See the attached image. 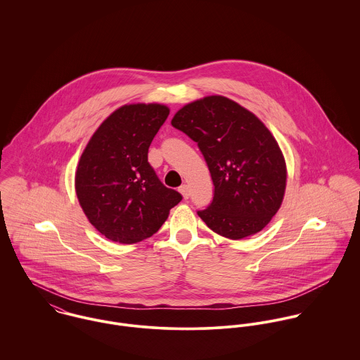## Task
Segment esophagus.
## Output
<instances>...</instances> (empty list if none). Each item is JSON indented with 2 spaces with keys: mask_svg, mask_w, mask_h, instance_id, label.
<instances>
[{
  "mask_svg": "<svg viewBox=\"0 0 360 360\" xmlns=\"http://www.w3.org/2000/svg\"><path fill=\"white\" fill-rule=\"evenodd\" d=\"M179 191L181 193V195H183L186 200L190 197V187H188L187 184H183V186L179 188Z\"/></svg>",
  "mask_w": 360,
  "mask_h": 360,
  "instance_id": "1",
  "label": "esophagus"
}]
</instances>
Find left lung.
Returning a JSON list of instances; mask_svg holds the SVG:
<instances>
[{"mask_svg":"<svg viewBox=\"0 0 360 360\" xmlns=\"http://www.w3.org/2000/svg\"><path fill=\"white\" fill-rule=\"evenodd\" d=\"M172 126L205 158L213 201L198 216L214 233L241 240L257 234L280 209L287 184L283 153L252 112L221 96L184 105Z\"/></svg>","mask_w":360,"mask_h":360,"instance_id":"8db88e82","label":"left lung"}]
</instances>
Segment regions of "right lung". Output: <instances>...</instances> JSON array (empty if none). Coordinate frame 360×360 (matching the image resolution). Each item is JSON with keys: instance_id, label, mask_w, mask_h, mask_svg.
Segmentation results:
<instances>
[{"instance_id": "obj_1", "label": "right lung", "mask_w": 360, "mask_h": 360, "mask_svg": "<svg viewBox=\"0 0 360 360\" xmlns=\"http://www.w3.org/2000/svg\"><path fill=\"white\" fill-rule=\"evenodd\" d=\"M167 116L162 103L123 105L103 120L80 156L79 204L110 241L134 244L151 237L183 198L160 183L148 163V148Z\"/></svg>"}]
</instances>
